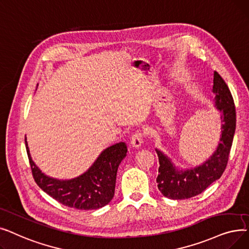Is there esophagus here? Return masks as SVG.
<instances>
[{"instance_id": "esophagus-1", "label": "esophagus", "mask_w": 249, "mask_h": 249, "mask_svg": "<svg viewBox=\"0 0 249 249\" xmlns=\"http://www.w3.org/2000/svg\"><path fill=\"white\" fill-rule=\"evenodd\" d=\"M143 141H144V134H142L141 132L138 131L137 133H135V135H133L131 139V144L133 148L139 149L142 146V144H143Z\"/></svg>"}]
</instances>
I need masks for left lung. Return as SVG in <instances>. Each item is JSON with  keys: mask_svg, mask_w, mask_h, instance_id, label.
Returning <instances> with one entry per match:
<instances>
[{"mask_svg": "<svg viewBox=\"0 0 249 249\" xmlns=\"http://www.w3.org/2000/svg\"><path fill=\"white\" fill-rule=\"evenodd\" d=\"M213 82L215 106L221 112L222 123L220 143L213 155L199 166L180 170L163 152L156 149L160 164L156 181L161 194L168 198L185 199L202 194L220 178L227 166L236 127L235 105L227 84L216 71Z\"/></svg>", "mask_w": 249, "mask_h": 249, "instance_id": "8db88e82", "label": "left lung"}]
</instances>
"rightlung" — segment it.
<instances>
[{"instance_id": "obj_1", "label": "right lung", "mask_w": 249, "mask_h": 249, "mask_svg": "<svg viewBox=\"0 0 249 249\" xmlns=\"http://www.w3.org/2000/svg\"><path fill=\"white\" fill-rule=\"evenodd\" d=\"M25 145L35 182L58 203L70 208L88 211L102 208L112 199L117 168L127 152L124 142L102 151L86 172L68 180L53 178L42 173L31 159L26 138Z\"/></svg>"}]
</instances>
